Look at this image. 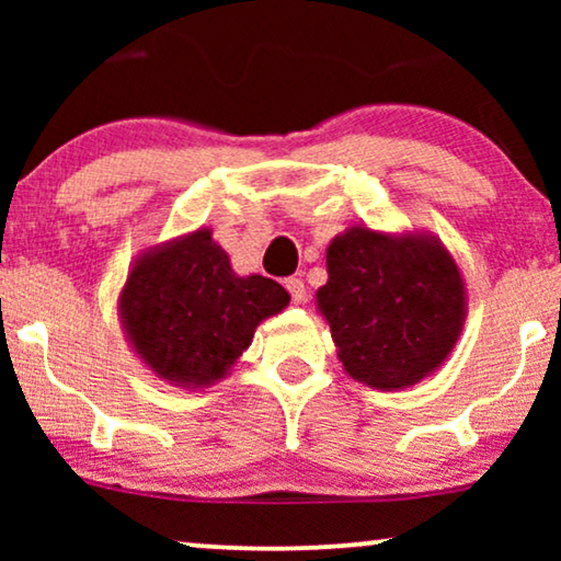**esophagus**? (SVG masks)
Returning a JSON list of instances; mask_svg holds the SVG:
<instances>
[{
    "label": "esophagus",
    "mask_w": 561,
    "mask_h": 561,
    "mask_svg": "<svg viewBox=\"0 0 561 561\" xmlns=\"http://www.w3.org/2000/svg\"><path fill=\"white\" fill-rule=\"evenodd\" d=\"M286 288H288L290 298H294V304H304L306 301V286H304L301 278H288L286 280Z\"/></svg>",
    "instance_id": "34e87169"
}]
</instances>
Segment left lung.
I'll list each match as a JSON object with an SVG mask.
<instances>
[{
    "label": "left lung",
    "instance_id": "left-lung-1",
    "mask_svg": "<svg viewBox=\"0 0 561 561\" xmlns=\"http://www.w3.org/2000/svg\"><path fill=\"white\" fill-rule=\"evenodd\" d=\"M317 309L352 380L403 390L439 370L467 319L459 265L439 237L352 225L327 248Z\"/></svg>",
    "mask_w": 561,
    "mask_h": 561
}]
</instances>
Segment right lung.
Wrapping results in <instances>:
<instances>
[{"mask_svg": "<svg viewBox=\"0 0 561 561\" xmlns=\"http://www.w3.org/2000/svg\"><path fill=\"white\" fill-rule=\"evenodd\" d=\"M290 301L263 275H237L209 227L135 257L117 317L137 359L168 386L202 390L232 373L255 329Z\"/></svg>", "mask_w": 561, "mask_h": 561, "instance_id": "1", "label": "right lung"}]
</instances>
